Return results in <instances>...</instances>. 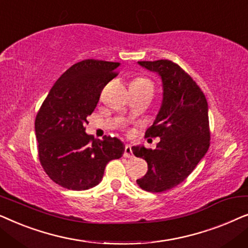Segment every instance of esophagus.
Returning <instances> with one entry per match:
<instances>
[{"label": "esophagus", "mask_w": 248, "mask_h": 248, "mask_svg": "<svg viewBox=\"0 0 248 248\" xmlns=\"http://www.w3.org/2000/svg\"><path fill=\"white\" fill-rule=\"evenodd\" d=\"M124 157L125 158H133V152H132V148L130 144H126L125 145V150H124Z\"/></svg>", "instance_id": "obj_1"}]
</instances>
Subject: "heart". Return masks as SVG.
<instances>
[{"mask_svg": "<svg viewBox=\"0 0 248 248\" xmlns=\"http://www.w3.org/2000/svg\"><path fill=\"white\" fill-rule=\"evenodd\" d=\"M132 83H138V84H152V83L150 82V80L145 79V78H138V79H135Z\"/></svg>", "mask_w": 248, "mask_h": 248, "instance_id": "heart-1", "label": "heart"}]
</instances>
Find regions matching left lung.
Wrapping results in <instances>:
<instances>
[{
    "label": "left lung",
    "mask_w": 248,
    "mask_h": 248,
    "mask_svg": "<svg viewBox=\"0 0 248 248\" xmlns=\"http://www.w3.org/2000/svg\"><path fill=\"white\" fill-rule=\"evenodd\" d=\"M157 73L161 80L159 111L145 137L160 138L155 150L134 145L135 157L148 162V171L137 183L152 193L167 191L194 170L209 149V106L204 94L191 77L168 60L138 62Z\"/></svg>",
    "instance_id": "obj_1"
}]
</instances>
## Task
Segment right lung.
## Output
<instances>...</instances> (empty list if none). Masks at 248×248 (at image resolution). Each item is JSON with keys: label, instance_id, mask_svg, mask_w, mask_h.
<instances>
[{"label": "right lung", "instance_id": "add662e5", "mask_svg": "<svg viewBox=\"0 0 248 248\" xmlns=\"http://www.w3.org/2000/svg\"><path fill=\"white\" fill-rule=\"evenodd\" d=\"M120 63L84 60L66 70L49 90L36 116L39 160L50 179L67 189L84 191L99 184L105 167L121 158L120 139L97 140L84 124Z\"/></svg>", "mask_w": 248, "mask_h": 248}]
</instances>
